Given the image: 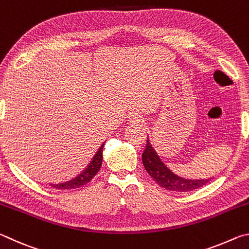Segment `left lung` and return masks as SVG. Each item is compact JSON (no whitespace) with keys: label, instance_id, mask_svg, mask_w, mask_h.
I'll list each match as a JSON object with an SVG mask.
<instances>
[{"label":"left lung","instance_id":"obj_1","mask_svg":"<svg viewBox=\"0 0 249 249\" xmlns=\"http://www.w3.org/2000/svg\"><path fill=\"white\" fill-rule=\"evenodd\" d=\"M142 158L148 175L160 187L165 188L167 190L188 192L201 188L202 185L206 184L210 181V179H187L175 175L160 160L154 147L150 145L148 138H147L146 148L142 155Z\"/></svg>","mask_w":249,"mask_h":249}]
</instances>
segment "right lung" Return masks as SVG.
Wrapping results in <instances>:
<instances>
[{"label": "right lung", "mask_w": 249, "mask_h": 249, "mask_svg": "<svg viewBox=\"0 0 249 249\" xmlns=\"http://www.w3.org/2000/svg\"><path fill=\"white\" fill-rule=\"evenodd\" d=\"M103 145H101L100 148L96 151L94 157L92 158L89 165L86 167L82 172L75 177V178L71 179L67 182H62L59 184H52V187L58 190H70V189H77L82 187V185L87 184L88 182L93 179V177L98 174L101 166H102V151H103Z\"/></svg>", "instance_id": "1"}]
</instances>
